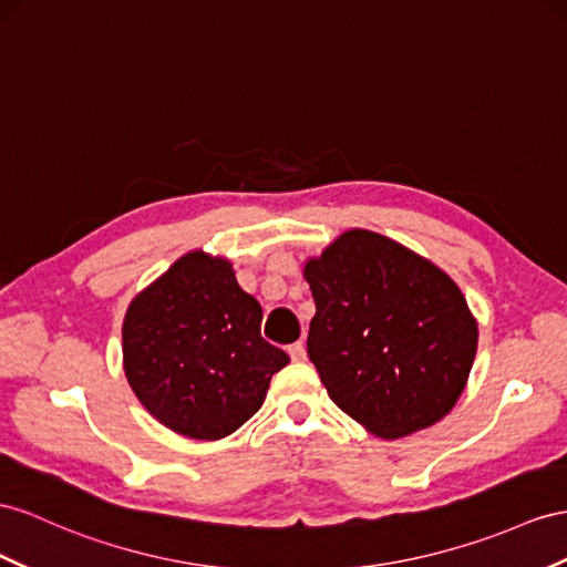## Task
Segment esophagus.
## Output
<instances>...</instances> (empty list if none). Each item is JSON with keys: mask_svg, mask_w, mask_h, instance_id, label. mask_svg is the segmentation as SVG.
<instances>
[{"mask_svg": "<svg viewBox=\"0 0 567 567\" xmlns=\"http://www.w3.org/2000/svg\"><path fill=\"white\" fill-rule=\"evenodd\" d=\"M287 352H289V357H292V361H303V359H307V347H303V342L289 344Z\"/></svg>", "mask_w": 567, "mask_h": 567, "instance_id": "esophagus-1", "label": "esophagus"}]
</instances>
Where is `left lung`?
Returning <instances> with one entry per match:
<instances>
[{
  "label": "left lung",
  "instance_id": "obj_1",
  "mask_svg": "<svg viewBox=\"0 0 567 567\" xmlns=\"http://www.w3.org/2000/svg\"><path fill=\"white\" fill-rule=\"evenodd\" d=\"M307 352L330 400L381 439L426 429L467 385L478 330L460 287L383 235L350 229L303 266Z\"/></svg>",
  "mask_w": 567,
  "mask_h": 567
}]
</instances>
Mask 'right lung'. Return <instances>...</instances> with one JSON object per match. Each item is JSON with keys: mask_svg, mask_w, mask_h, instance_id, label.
<instances>
[{"mask_svg": "<svg viewBox=\"0 0 567 567\" xmlns=\"http://www.w3.org/2000/svg\"><path fill=\"white\" fill-rule=\"evenodd\" d=\"M264 309L239 287L231 264L182 256L128 303L124 373L159 424L217 441L260 410L272 373L289 357L260 338Z\"/></svg>", "mask_w": 567, "mask_h": 567, "instance_id": "1", "label": "right lung"}]
</instances>
